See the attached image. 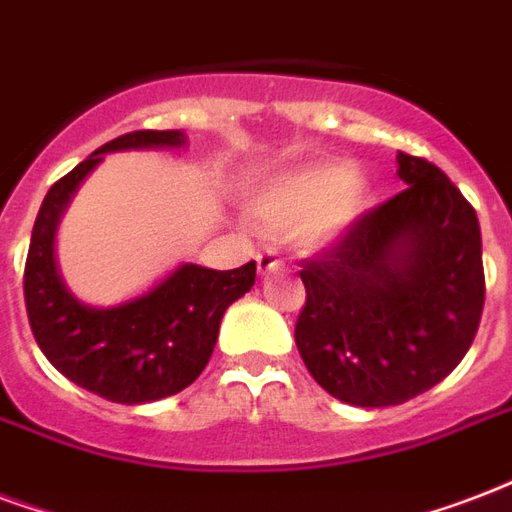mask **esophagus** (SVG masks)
Masks as SVG:
<instances>
[{
  "instance_id": "esophagus-1",
  "label": "esophagus",
  "mask_w": 512,
  "mask_h": 512,
  "mask_svg": "<svg viewBox=\"0 0 512 512\" xmlns=\"http://www.w3.org/2000/svg\"><path fill=\"white\" fill-rule=\"evenodd\" d=\"M282 257L276 249H263L260 255H257V271L260 273H268V271H276V268H282Z\"/></svg>"
}]
</instances>
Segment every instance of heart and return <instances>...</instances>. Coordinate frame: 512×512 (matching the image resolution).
<instances>
[{
    "label": "heart",
    "mask_w": 512,
    "mask_h": 512,
    "mask_svg": "<svg viewBox=\"0 0 512 512\" xmlns=\"http://www.w3.org/2000/svg\"><path fill=\"white\" fill-rule=\"evenodd\" d=\"M368 182L343 163L287 171L255 195L257 217L276 228L292 225V239L306 249L330 247L360 220Z\"/></svg>",
    "instance_id": "1"
}]
</instances>
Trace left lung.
Here are the masks:
<instances>
[{"mask_svg": "<svg viewBox=\"0 0 512 512\" xmlns=\"http://www.w3.org/2000/svg\"><path fill=\"white\" fill-rule=\"evenodd\" d=\"M397 177L403 193L300 271V357L325 392L360 408L400 405L443 381L473 346L486 300L470 201L408 152H397Z\"/></svg>", "mask_w": 512, "mask_h": 512, "instance_id": "obj_1", "label": "left lung"}]
</instances>
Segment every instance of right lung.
Masks as SVG:
<instances>
[{
    "label": "right lung",
    "mask_w": 512,
    "mask_h": 512,
    "mask_svg": "<svg viewBox=\"0 0 512 512\" xmlns=\"http://www.w3.org/2000/svg\"><path fill=\"white\" fill-rule=\"evenodd\" d=\"M182 131H131L107 142L50 187L31 230L23 298L31 333L50 365L112 403L139 405L177 395L212 357L225 308L255 284V260L233 271L185 263L158 287L112 308L85 306L56 271L61 212L104 152L179 147Z\"/></svg>",
    "instance_id": "right-lung-1"
}]
</instances>
